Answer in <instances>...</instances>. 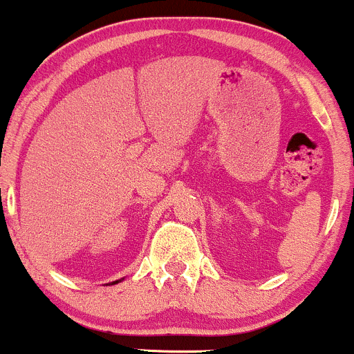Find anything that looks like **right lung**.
Instances as JSON below:
<instances>
[{
    "instance_id": "add662e5",
    "label": "right lung",
    "mask_w": 354,
    "mask_h": 354,
    "mask_svg": "<svg viewBox=\"0 0 354 354\" xmlns=\"http://www.w3.org/2000/svg\"><path fill=\"white\" fill-rule=\"evenodd\" d=\"M113 284H118V281H115V282H113Z\"/></svg>"
}]
</instances>
